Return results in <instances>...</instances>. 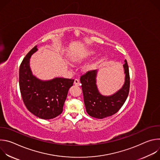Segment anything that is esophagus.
Segmentation results:
<instances>
[{
    "instance_id": "esophagus-1",
    "label": "esophagus",
    "mask_w": 160,
    "mask_h": 160,
    "mask_svg": "<svg viewBox=\"0 0 160 160\" xmlns=\"http://www.w3.org/2000/svg\"><path fill=\"white\" fill-rule=\"evenodd\" d=\"M74 84H75V85H80V81H79V80L75 79V80H74Z\"/></svg>"
}]
</instances>
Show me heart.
<instances>
[{
    "label": "heart",
    "instance_id": "b5f03b06",
    "mask_svg": "<svg viewBox=\"0 0 160 160\" xmlns=\"http://www.w3.org/2000/svg\"><path fill=\"white\" fill-rule=\"evenodd\" d=\"M94 67V64H90V65H89V66H88L87 67V68L88 70H91V69H92V68Z\"/></svg>",
    "mask_w": 160,
    "mask_h": 160
}]
</instances>
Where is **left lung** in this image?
<instances>
[{
  "label": "left lung",
  "mask_w": 160,
  "mask_h": 160,
  "mask_svg": "<svg viewBox=\"0 0 160 160\" xmlns=\"http://www.w3.org/2000/svg\"><path fill=\"white\" fill-rule=\"evenodd\" d=\"M125 74V83L118 91L111 96L101 94L96 85L97 70H90L80 77L84 104L88 115L96 118L102 119L117 112L125 103L130 88L129 69L127 60L123 64Z\"/></svg>",
  "instance_id": "left-lung-1"
}]
</instances>
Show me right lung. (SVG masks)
<instances>
[{"label":"right lung","mask_w":160,"mask_h":160,"mask_svg":"<svg viewBox=\"0 0 160 160\" xmlns=\"http://www.w3.org/2000/svg\"><path fill=\"white\" fill-rule=\"evenodd\" d=\"M37 50L35 45L21 63L19 88L28 110L40 118L49 120L56 118L62 112L68 90L73 85L74 80L55 78L43 81L33 75L30 68V59Z\"/></svg>","instance_id":"add662e5"}]
</instances>
